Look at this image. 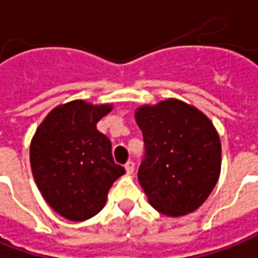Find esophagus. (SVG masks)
I'll return each mask as SVG.
<instances>
[{
  "mask_svg": "<svg viewBox=\"0 0 258 258\" xmlns=\"http://www.w3.org/2000/svg\"><path fill=\"white\" fill-rule=\"evenodd\" d=\"M125 171H127L128 175H131V174L134 173V163H133V161H128V163L125 164Z\"/></svg>",
  "mask_w": 258,
  "mask_h": 258,
  "instance_id": "esophagus-1",
  "label": "esophagus"
}]
</instances>
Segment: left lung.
I'll return each instance as SVG.
<instances>
[{
  "label": "left lung",
  "instance_id": "8db88e82",
  "mask_svg": "<svg viewBox=\"0 0 258 258\" xmlns=\"http://www.w3.org/2000/svg\"><path fill=\"white\" fill-rule=\"evenodd\" d=\"M146 158L138 181L148 203L168 217L190 214L209 199L221 171V143L197 107L177 98L137 107Z\"/></svg>",
  "mask_w": 258,
  "mask_h": 258
}]
</instances>
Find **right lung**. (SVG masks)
<instances>
[{
  "instance_id": "add662e5",
  "label": "right lung",
  "mask_w": 258,
  "mask_h": 258,
  "mask_svg": "<svg viewBox=\"0 0 258 258\" xmlns=\"http://www.w3.org/2000/svg\"><path fill=\"white\" fill-rule=\"evenodd\" d=\"M112 104L84 100L54 107L30 146L32 177L51 209L70 221H85L105 206L112 182L125 173L112 160L111 143L97 122Z\"/></svg>"
}]
</instances>
